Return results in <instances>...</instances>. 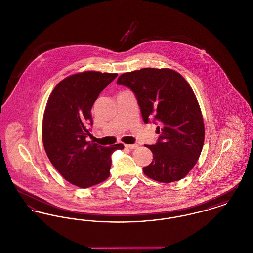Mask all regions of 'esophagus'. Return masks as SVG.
<instances>
[{
  "label": "esophagus",
  "mask_w": 253,
  "mask_h": 253,
  "mask_svg": "<svg viewBox=\"0 0 253 253\" xmlns=\"http://www.w3.org/2000/svg\"><path fill=\"white\" fill-rule=\"evenodd\" d=\"M125 147L128 148V149H135L138 147L137 144H125Z\"/></svg>",
  "instance_id": "obj_1"
}]
</instances>
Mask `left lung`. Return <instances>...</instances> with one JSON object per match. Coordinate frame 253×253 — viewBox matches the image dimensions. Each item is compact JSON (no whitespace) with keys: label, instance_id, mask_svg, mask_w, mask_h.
Masks as SVG:
<instances>
[{"label":"left lung","instance_id":"1","mask_svg":"<svg viewBox=\"0 0 253 253\" xmlns=\"http://www.w3.org/2000/svg\"><path fill=\"white\" fill-rule=\"evenodd\" d=\"M117 84L135 95L145 123L153 119L159 134L155 145H146L153 161L145 174L170 183L185 177L196 164L204 144V121L192 87L179 73L169 68H142L124 73Z\"/></svg>","mask_w":253,"mask_h":253}]
</instances>
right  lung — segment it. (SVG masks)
<instances>
[{"label":"right lung","instance_id":"right-lung-1","mask_svg":"<svg viewBox=\"0 0 253 253\" xmlns=\"http://www.w3.org/2000/svg\"><path fill=\"white\" fill-rule=\"evenodd\" d=\"M117 73L85 71L56 85L49 96L42 121V142L52 165L64 179L89 188L110 176L111 155L123 144L103 147L86 141L93 124L91 109Z\"/></svg>","mask_w":253,"mask_h":253}]
</instances>
